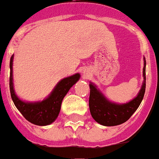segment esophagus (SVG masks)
<instances>
[{
	"label": "esophagus",
	"mask_w": 159,
	"mask_h": 159,
	"mask_svg": "<svg viewBox=\"0 0 159 159\" xmlns=\"http://www.w3.org/2000/svg\"><path fill=\"white\" fill-rule=\"evenodd\" d=\"M83 74H84V76H86V77H87V76H88V75H89L88 73H85V72H84Z\"/></svg>",
	"instance_id": "1"
}]
</instances>
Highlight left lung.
Masks as SVG:
<instances>
[{"label": "left lung", "instance_id": "left-lung-1", "mask_svg": "<svg viewBox=\"0 0 159 159\" xmlns=\"http://www.w3.org/2000/svg\"><path fill=\"white\" fill-rule=\"evenodd\" d=\"M146 59L144 58L143 80L141 88L134 99L126 103H113L107 98L92 82H90L89 108L92 118L98 123L111 127L124 123L131 117L142 102L146 92Z\"/></svg>", "mask_w": 159, "mask_h": 159}]
</instances>
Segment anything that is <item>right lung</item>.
I'll return each mask as SVG.
<instances>
[{
	"mask_svg": "<svg viewBox=\"0 0 159 159\" xmlns=\"http://www.w3.org/2000/svg\"><path fill=\"white\" fill-rule=\"evenodd\" d=\"M13 55L10 59L9 87L12 99L18 110L28 121L38 126L51 124L58 117L61 102L64 97L76 82L80 80V74H75L60 80L51 93L43 101L25 102L17 96L14 91L13 77Z\"/></svg>",
	"mask_w": 159,
	"mask_h": 159,
	"instance_id": "add662e5",
	"label": "right lung"
}]
</instances>
